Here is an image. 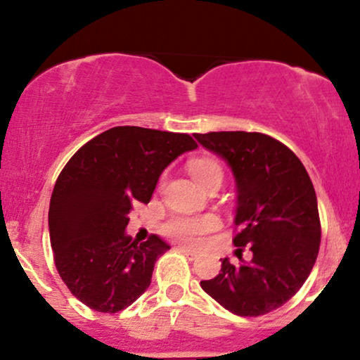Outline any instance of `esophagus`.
I'll use <instances>...</instances> for the list:
<instances>
[{
	"label": "esophagus",
	"mask_w": 360,
	"mask_h": 360,
	"mask_svg": "<svg viewBox=\"0 0 360 360\" xmlns=\"http://www.w3.org/2000/svg\"><path fill=\"white\" fill-rule=\"evenodd\" d=\"M176 249L177 250H179L181 252V254H184L186 255V257H188L189 260H194V259H196V252H194V250H191V249H188V247H184V245H177L176 247Z\"/></svg>",
	"instance_id": "1"
}]
</instances>
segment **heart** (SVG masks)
Masks as SVG:
<instances>
[{
  "mask_svg": "<svg viewBox=\"0 0 360 360\" xmlns=\"http://www.w3.org/2000/svg\"><path fill=\"white\" fill-rule=\"evenodd\" d=\"M189 172H191L194 181L201 184L206 177L212 174H221V166L214 159L201 157V159H194L189 164ZM218 229H220V220L214 214L174 217L164 225V233L177 243H183L184 247H198L201 245L206 235L217 232Z\"/></svg>",
  "mask_w": 360,
  "mask_h": 360,
  "instance_id": "b5f03b06",
  "label": "heart"
}]
</instances>
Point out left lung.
Here are the masks:
<instances>
[{"label": "left lung", "mask_w": 360, "mask_h": 360, "mask_svg": "<svg viewBox=\"0 0 360 360\" xmlns=\"http://www.w3.org/2000/svg\"><path fill=\"white\" fill-rule=\"evenodd\" d=\"M194 139L232 169L237 184L233 243L249 262L221 260L201 288L238 316L266 315L291 300L308 279L320 249L315 188L295 152L259 131H210Z\"/></svg>", "instance_id": "left-lung-1"}]
</instances>
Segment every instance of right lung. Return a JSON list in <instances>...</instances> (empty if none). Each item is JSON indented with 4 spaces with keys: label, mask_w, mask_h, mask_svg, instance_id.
<instances>
[{
    "label": "right lung",
    "mask_w": 360,
    "mask_h": 360,
    "mask_svg": "<svg viewBox=\"0 0 360 360\" xmlns=\"http://www.w3.org/2000/svg\"><path fill=\"white\" fill-rule=\"evenodd\" d=\"M198 143L188 134L113 127L71 157L53 186L49 232L57 272L81 303L117 313L150 286L171 247L157 235H127L134 205L148 203L160 174Z\"/></svg>",
    "instance_id": "obj_1"
}]
</instances>
